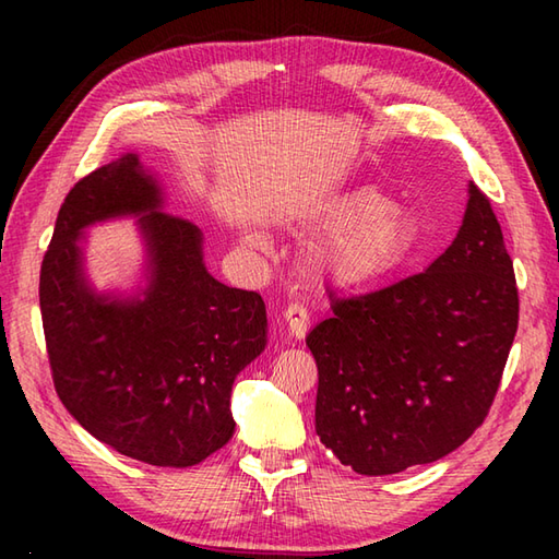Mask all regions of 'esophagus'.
<instances>
[{
    "instance_id": "esophagus-1",
    "label": "esophagus",
    "mask_w": 559,
    "mask_h": 559,
    "mask_svg": "<svg viewBox=\"0 0 559 559\" xmlns=\"http://www.w3.org/2000/svg\"><path fill=\"white\" fill-rule=\"evenodd\" d=\"M283 319H286L293 338H302L307 334V329H310V312H307V307L300 302L288 305L286 312H283Z\"/></svg>"
}]
</instances>
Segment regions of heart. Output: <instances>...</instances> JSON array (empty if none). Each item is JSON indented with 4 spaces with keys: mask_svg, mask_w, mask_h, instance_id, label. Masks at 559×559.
Listing matches in <instances>:
<instances>
[{
    "mask_svg": "<svg viewBox=\"0 0 559 559\" xmlns=\"http://www.w3.org/2000/svg\"><path fill=\"white\" fill-rule=\"evenodd\" d=\"M336 233L317 247L314 271L338 288L372 286L396 273L415 249L408 213L374 187H355L329 209ZM245 245L266 247L261 230H245Z\"/></svg>",
    "mask_w": 559,
    "mask_h": 559,
    "instance_id": "b5f03b06",
    "label": "heart"
}]
</instances>
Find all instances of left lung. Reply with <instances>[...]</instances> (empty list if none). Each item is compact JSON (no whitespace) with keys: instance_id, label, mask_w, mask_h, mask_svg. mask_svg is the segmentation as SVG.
Instances as JSON below:
<instances>
[{"instance_id":"obj_1","label":"left lung","mask_w":559,"mask_h":559,"mask_svg":"<svg viewBox=\"0 0 559 559\" xmlns=\"http://www.w3.org/2000/svg\"><path fill=\"white\" fill-rule=\"evenodd\" d=\"M519 324L514 264L488 197L427 271L331 298L307 334L319 370L314 427L360 476H389L461 447L488 415Z\"/></svg>"}]
</instances>
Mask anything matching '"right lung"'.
I'll list each match as a JSON object with an SVG mask.
<instances>
[{"mask_svg": "<svg viewBox=\"0 0 559 559\" xmlns=\"http://www.w3.org/2000/svg\"><path fill=\"white\" fill-rule=\"evenodd\" d=\"M117 217H136L145 242V281L132 294L98 292L85 276V228ZM40 312L57 394L103 444L187 468L233 437V382L266 348V307L211 276L204 235L165 211L139 153L67 194L43 259Z\"/></svg>", "mask_w": 559, "mask_h": 559, "instance_id": "1", "label": "right lung"}]
</instances>
